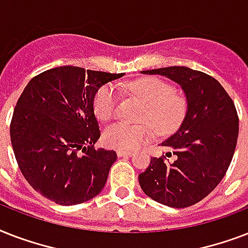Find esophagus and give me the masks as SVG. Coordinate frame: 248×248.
Masks as SVG:
<instances>
[{"instance_id":"obj_1","label":"esophagus","mask_w":248,"mask_h":248,"mask_svg":"<svg viewBox=\"0 0 248 248\" xmlns=\"http://www.w3.org/2000/svg\"><path fill=\"white\" fill-rule=\"evenodd\" d=\"M117 155H118V157H128V155H132L131 151H122V149H118L117 151Z\"/></svg>"}]
</instances>
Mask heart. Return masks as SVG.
<instances>
[{
	"label": "heart",
	"instance_id": "1",
	"mask_svg": "<svg viewBox=\"0 0 248 248\" xmlns=\"http://www.w3.org/2000/svg\"><path fill=\"white\" fill-rule=\"evenodd\" d=\"M124 93L139 97L147 105L141 116L145 124H128L116 122L105 128L104 143L108 147L134 151L153 138L151 124L162 135L171 134L181 124L186 114L188 101L184 95L176 93L172 85L157 77H144L131 82L121 83ZM120 91L114 85H105L95 95L93 108L99 120L109 121L116 116L120 104Z\"/></svg>",
	"mask_w": 248,
	"mask_h": 248
}]
</instances>
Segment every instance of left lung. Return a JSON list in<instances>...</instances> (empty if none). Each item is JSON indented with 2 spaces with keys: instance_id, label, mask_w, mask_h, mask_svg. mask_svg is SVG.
I'll return each mask as SVG.
<instances>
[{
  "instance_id": "8db88e82",
  "label": "left lung",
  "mask_w": 248,
  "mask_h": 248,
  "mask_svg": "<svg viewBox=\"0 0 248 248\" xmlns=\"http://www.w3.org/2000/svg\"><path fill=\"white\" fill-rule=\"evenodd\" d=\"M169 77L183 87L188 110L183 124L161 145L170 152L152 157L139 175L152 200L170 207L193 206L207 197L225 176L238 139V114L217 79L188 67L143 71ZM171 155L175 157L169 161Z\"/></svg>"
}]
</instances>
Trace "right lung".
Wrapping results in <instances>:
<instances>
[{
	"label": "right lung",
	"instance_id": "add662e5",
	"mask_svg": "<svg viewBox=\"0 0 248 248\" xmlns=\"http://www.w3.org/2000/svg\"><path fill=\"white\" fill-rule=\"evenodd\" d=\"M122 76L65 65L42 72L25 86L10 138L23 176L41 196L73 206L104 188L117 155L93 147L100 138L93 99L101 86Z\"/></svg>",
	"mask_w": 248,
	"mask_h": 248
}]
</instances>
